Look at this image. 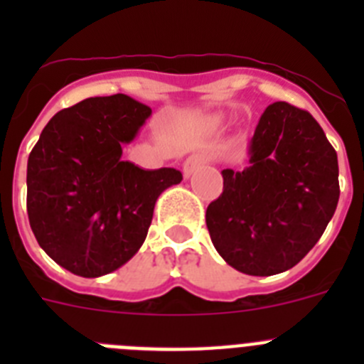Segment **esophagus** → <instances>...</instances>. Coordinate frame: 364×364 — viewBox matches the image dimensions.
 I'll use <instances>...</instances> for the list:
<instances>
[{
    "label": "esophagus",
    "mask_w": 364,
    "mask_h": 364,
    "mask_svg": "<svg viewBox=\"0 0 364 364\" xmlns=\"http://www.w3.org/2000/svg\"><path fill=\"white\" fill-rule=\"evenodd\" d=\"M205 162H208V156H205V154H202V153L191 154L189 159H186L184 167H182V169H184V175L186 176H191L193 173L197 171L198 167L204 166Z\"/></svg>",
    "instance_id": "esophagus-1"
}]
</instances>
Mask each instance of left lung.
I'll list each match as a JSON object with an SVG mask.
<instances>
[{"instance_id": "left-lung-1", "label": "left lung", "mask_w": 364, "mask_h": 364, "mask_svg": "<svg viewBox=\"0 0 364 364\" xmlns=\"http://www.w3.org/2000/svg\"><path fill=\"white\" fill-rule=\"evenodd\" d=\"M250 166L224 169L205 210L213 246L231 268L268 277L301 262L339 202L337 153L310 112L275 102L247 142Z\"/></svg>"}]
</instances>
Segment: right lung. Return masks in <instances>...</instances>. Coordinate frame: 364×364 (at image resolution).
Wrapping results in <instances>:
<instances>
[{
    "mask_svg": "<svg viewBox=\"0 0 364 364\" xmlns=\"http://www.w3.org/2000/svg\"><path fill=\"white\" fill-rule=\"evenodd\" d=\"M151 109L127 95L87 98L56 112L27 164V213L47 255L80 277H102L140 250L156 198L180 184L173 167L122 160Z\"/></svg>",
    "mask_w": 364,
    "mask_h": 364,
    "instance_id": "add662e5",
    "label": "right lung"
}]
</instances>
